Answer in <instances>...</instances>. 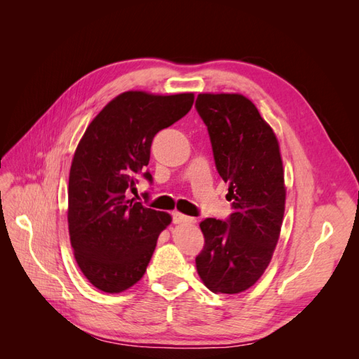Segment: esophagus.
Masks as SVG:
<instances>
[{
    "mask_svg": "<svg viewBox=\"0 0 359 359\" xmlns=\"http://www.w3.org/2000/svg\"><path fill=\"white\" fill-rule=\"evenodd\" d=\"M172 220H173V223H175V224H194V223H196V220H194L193 217L184 215L181 212H173Z\"/></svg>",
    "mask_w": 359,
    "mask_h": 359,
    "instance_id": "obj_1",
    "label": "esophagus"
}]
</instances>
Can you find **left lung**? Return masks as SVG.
<instances>
[{
	"label": "left lung",
	"instance_id": "8db88e82",
	"mask_svg": "<svg viewBox=\"0 0 359 359\" xmlns=\"http://www.w3.org/2000/svg\"><path fill=\"white\" fill-rule=\"evenodd\" d=\"M196 111L208 128L215 168L229 184L233 212L205 219L198 274L214 293H240L264 274L285 214V172L278 140L257 107L241 94H199Z\"/></svg>",
	"mask_w": 359,
	"mask_h": 359
}]
</instances>
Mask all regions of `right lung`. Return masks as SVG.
Listing matches in <instances>:
<instances>
[{
    "label": "right lung",
    "mask_w": 359,
    "mask_h": 359,
    "mask_svg": "<svg viewBox=\"0 0 359 359\" xmlns=\"http://www.w3.org/2000/svg\"><path fill=\"white\" fill-rule=\"evenodd\" d=\"M193 93L156 95L127 91L107 103L86 127L69 177V233L83 276L107 293L144 277L157 238L172 219L128 198L147 170L160 130L187 115Z\"/></svg>",
    "instance_id": "1"
}]
</instances>
